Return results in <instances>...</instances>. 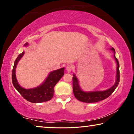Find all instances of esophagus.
<instances>
[{
	"instance_id": "1",
	"label": "esophagus",
	"mask_w": 134,
	"mask_h": 134,
	"mask_svg": "<svg viewBox=\"0 0 134 134\" xmlns=\"http://www.w3.org/2000/svg\"><path fill=\"white\" fill-rule=\"evenodd\" d=\"M72 69V67L71 66V65H67V67H66V70L68 72H70L71 71V70Z\"/></svg>"
}]
</instances>
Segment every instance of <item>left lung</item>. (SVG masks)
<instances>
[{"label":"left lung","mask_w":134,"mask_h":134,"mask_svg":"<svg viewBox=\"0 0 134 134\" xmlns=\"http://www.w3.org/2000/svg\"><path fill=\"white\" fill-rule=\"evenodd\" d=\"M113 51L115 54V50L113 48L110 49ZM114 58L116 60L117 63V68H116V83L112 87L105 91H95V92H83L80 89V86L79 85V81L77 79L75 74H73V77H72V90L74 96L76 98L83 102L86 103H94L103 100L108 98L110 96L114 90L116 89L118 85L120 80V74H119V63L118 59L116 58L114 54Z\"/></svg>","instance_id":"1"}]
</instances>
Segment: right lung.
<instances>
[{
	"label": "right lung",
	"mask_w": 134,
	"mask_h": 134,
	"mask_svg": "<svg viewBox=\"0 0 134 134\" xmlns=\"http://www.w3.org/2000/svg\"><path fill=\"white\" fill-rule=\"evenodd\" d=\"M25 45H26V43ZM24 54V51L20 54L15 61L12 73V80L13 86L21 96L30 102L41 103L50 100L53 97L54 87L64 75V68L51 71L41 85L32 89H24L18 84L15 74L16 65Z\"/></svg>",
	"instance_id": "right-lung-1"
}]
</instances>
